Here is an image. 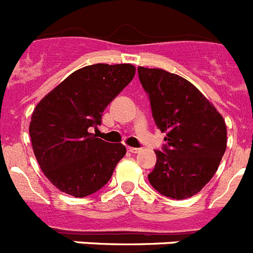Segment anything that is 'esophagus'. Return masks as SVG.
Listing matches in <instances>:
<instances>
[{"mask_svg":"<svg viewBox=\"0 0 253 253\" xmlns=\"http://www.w3.org/2000/svg\"><path fill=\"white\" fill-rule=\"evenodd\" d=\"M128 152H130V153H138V152H140V148H134V147H128Z\"/></svg>","mask_w":253,"mask_h":253,"instance_id":"1","label":"esophagus"}]
</instances>
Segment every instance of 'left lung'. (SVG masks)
I'll list each match as a JSON object with an SVG mask.
<instances>
[{
    "mask_svg": "<svg viewBox=\"0 0 253 253\" xmlns=\"http://www.w3.org/2000/svg\"><path fill=\"white\" fill-rule=\"evenodd\" d=\"M151 100L152 115L167 146L154 151L157 162L148 175L158 193L172 199L198 194L211 180L227 148V126L209 100L181 76L138 67Z\"/></svg>",
    "mask_w": 253,
    "mask_h": 253,
    "instance_id": "obj_1",
    "label": "left lung"
}]
</instances>
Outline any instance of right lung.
<instances>
[{"mask_svg":"<svg viewBox=\"0 0 253 253\" xmlns=\"http://www.w3.org/2000/svg\"><path fill=\"white\" fill-rule=\"evenodd\" d=\"M133 64L86 66L69 75L35 106L29 125L40 169L62 193L84 198L110 180L125 156L122 143L88 131L101 123L106 106L133 80Z\"/></svg>","mask_w":253,"mask_h":253,"instance_id":"right-lung-1","label":"right lung"}]
</instances>
